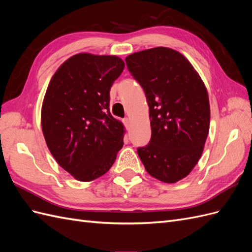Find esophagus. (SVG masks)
<instances>
[{
	"mask_svg": "<svg viewBox=\"0 0 252 252\" xmlns=\"http://www.w3.org/2000/svg\"><path fill=\"white\" fill-rule=\"evenodd\" d=\"M130 123H131L130 119H129V118H125V119H124V124H125V126H126L127 128L129 127V125H130Z\"/></svg>",
	"mask_w": 252,
	"mask_h": 252,
	"instance_id": "1",
	"label": "esophagus"
}]
</instances>
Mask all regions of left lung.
<instances>
[{
    "mask_svg": "<svg viewBox=\"0 0 252 252\" xmlns=\"http://www.w3.org/2000/svg\"><path fill=\"white\" fill-rule=\"evenodd\" d=\"M125 61L149 106L151 139L138 155L151 177L177 183L203 154L210 125L207 88L192 64L174 49L150 48Z\"/></svg>",
    "mask_w": 252,
    "mask_h": 252,
    "instance_id": "left-lung-1",
    "label": "left lung"
}]
</instances>
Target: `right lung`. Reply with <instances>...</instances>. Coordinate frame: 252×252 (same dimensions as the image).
Wrapping results in <instances>:
<instances>
[{
  "label": "right lung",
  "instance_id": "add662e5",
  "mask_svg": "<svg viewBox=\"0 0 252 252\" xmlns=\"http://www.w3.org/2000/svg\"><path fill=\"white\" fill-rule=\"evenodd\" d=\"M124 67L117 56L81 52L67 59L49 82L42 131L58 164L75 180L102 177L123 147L125 127L111 116L109 93Z\"/></svg>",
  "mask_w": 252,
  "mask_h": 252
}]
</instances>
